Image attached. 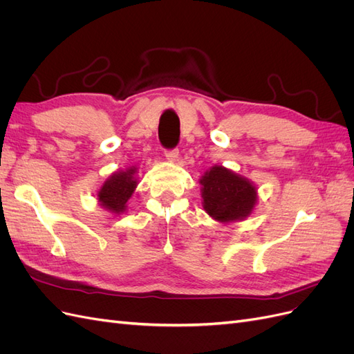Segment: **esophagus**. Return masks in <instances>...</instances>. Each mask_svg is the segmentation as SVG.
Wrapping results in <instances>:
<instances>
[{
  "instance_id": "34e87169",
  "label": "esophagus",
  "mask_w": 354,
  "mask_h": 354,
  "mask_svg": "<svg viewBox=\"0 0 354 354\" xmlns=\"http://www.w3.org/2000/svg\"><path fill=\"white\" fill-rule=\"evenodd\" d=\"M165 158L168 160H171V162H176V160L178 159V151H177V149H171V151H165Z\"/></svg>"
}]
</instances>
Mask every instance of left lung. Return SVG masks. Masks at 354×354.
Segmentation results:
<instances>
[{"instance_id":"left-lung-1","label":"left lung","mask_w":354,"mask_h":354,"mask_svg":"<svg viewBox=\"0 0 354 354\" xmlns=\"http://www.w3.org/2000/svg\"><path fill=\"white\" fill-rule=\"evenodd\" d=\"M199 183L203 209L220 223L246 218L257 203V189L251 181L221 165L209 168Z\"/></svg>"}]
</instances>
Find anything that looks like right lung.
Instances as JSON below:
<instances>
[{
  "label": "right lung",
  "mask_w": 354,
  "mask_h": 354,
  "mask_svg": "<svg viewBox=\"0 0 354 354\" xmlns=\"http://www.w3.org/2000/svg\"><path fill=\"white\" fill-rule=\"evenodd\" d=\"M136 168L112 174L100 187L97 199L100 205L113 214H122L127 209V202L137 187V178L134 177Z\"/></svg>",
  "instance_id": "right-lung-1"
}]
</instances>
